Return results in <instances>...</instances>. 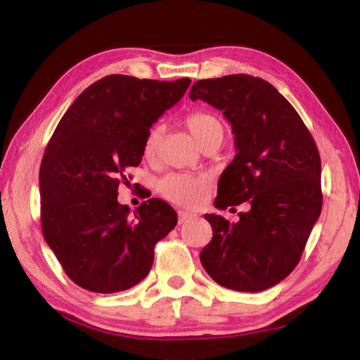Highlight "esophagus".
Wrapping results in <instances>:
<instances>
[{
    "instance_id": "esophagus-1",
    "label": "esophagus",
    "mask_w": 360,
    "mask_h": 360,
    "mask_svg": "<svg viewBox=\"0 0 360 360\" xmlns=\"http://www.w3.org/2000/svg\"><path fill=\"white\" fill-rule=\"evenodd\" d=\"M190 218H192V213L184 212V210H179V212H178V221H179V224L186 223V221L190 219Z\"/></svg>"
}]
</instances>
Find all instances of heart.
Here are the masks:
<instances>
[{"label":"heart","mask_w":360,"mask_h":360,"mask_svg":"<svg viewBox=\"0 0 360 360\" xmlns=\"http://www.w3.org/2000/svg\"><path fill=\"white\" fill-rule=\"evenodd\" d=\"M186 125L196 141L201 145L215 137H224V125L221 120L210 112L196 111L186 117ZM160 137H162V125H155L145 136L143 158L153 160L158 156ZM212 187L209 174H190V173H167L158 181V192L167 201L186 207L201 204Z\"/></svg>","instance_id":"b5f03b06"}]
</instances>
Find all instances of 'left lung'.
Segmentation results:
<instances>
[{"label":"left lung","instance_id":"8db88e82","mask_svg":"<svg viewBox=\"0 0 360 360\" xmlns=\"http://www.w3.org/2000/svg\"><path fill=\"white\" fill-rule=\"evenodd\" d=\"M190 98L223 111L235 136L236 155L219 176L215 205H250L238 223L204 215L213 236L201 264L229 289L272 288L300 262L322 210L317 145L294 106L254 75L198 80Z\"/></svg>","mask_w":360,"mask_h":360}]
</instances>
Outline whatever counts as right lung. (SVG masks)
<instances>
[{
    "label": "right lung",
    "mask_w": 360,
    "mask_h": 360,
    "mask_svg": "<svg viewBox=\"0 0 360 360\" xmlns=\"http://www.w3.org/2000/svg\"><path fill=\"white\" fill-rule=\"evenodd\" d=\"M190 79L159 82L112 74L75 98L53 131L40 167L41 229L66 275L91 292L133 288L151 269L155 246L178 223L170 204L143 201L131 215L117 201L143 141Z\"/></svg>",
    "instance_id": "right-lung-1"
}]
</instances>
